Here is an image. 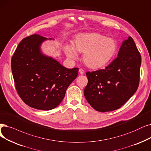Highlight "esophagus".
Wrapping results in <instances>:
<instances>
[{
    "label": "esophagus",
    "mask_w": 151,
    "mask_h": 151,
    "mask_svg": "<svg viewBox=\"0 0 151 151\" xmlns=\"http://www.w3.org/2000/svg\"><path fill=\"white\" fill-rule=\"evenodd\" d=\"M79 72H80V73L81 75H83V74H84V70L82 69V68H80V69H79Z\"/></svg>",
    "instance_id": "1"
}]
</instances>
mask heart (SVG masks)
I'll return each mask as SVG.
<instances>
[{
  "label": "heart",
  "mask_w": 151,
  "mask_h": 151,
  "mask_svg": "<svg viewBox=\"0 0 151 151\" xmlns=\"http://www.w3.org/2000/svg\"><path fill=\"white\" fill-rule=\"evenodd\" d=\"M65 54L70 58L76 57V51L83 53V60L91 68H101L109 63L115 55L117 44L112 38L97 32L78 35L74 41V47L67 45Z\"/></svg>",
  "instance_id": "obj_1"
}]
</instances>
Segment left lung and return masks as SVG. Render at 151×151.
Instances as JSON below:
<instances>
[{"label": "left lung", "mask_w": 151, "mask_h": 151, "mask_svg": "<svg viewBox=\"0 0 151 151\" xmlns=\"http://www.w3.org/2000/svg\"><path fill=\"white\" fill-rule=\"evenodd\" d=\"M141 64V54L129 37L106 68L86 73L88 83L84 94L88 103L101 112L120 108L138 88Z\"/></svg>", "instance_id": "left-lung-1"}]
</instances>
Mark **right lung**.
<instances>
[{
    "instance_id": "obj_1",
    "label": "right lung",
    "mask_w": 151,
    "mask_h": 151,
    "mask_svg": "<svg viewBox=\"0 0 151 151\" xmlns=\"http://www.w3.org/2000/svg\"><path fill=\"white\" fill-rule=\"evenodd\" d=\"M45 39L39 35L24 38L12 56L11 67L15 88L22 101L31 107L49 110L63 99L79 69L67 68L42 55L40 45Z\"/></svg>"
}]
</instances>
